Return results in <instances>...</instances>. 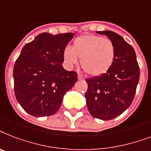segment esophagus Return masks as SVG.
<instances>
[{
  "mask_svg": "<svg viewBox=\"0 0 151 151\" xmlns=\"http://www.w3.org/2000/svg\"><path fill=\"white\" fill-rule=\"evenodd\" d=\"M78 79H79V80H84L85 79V78L83 76H81V75H78Z\"/></svg>",
  "mask_w": 151,
  "mask_h": 151,
  "instance_id": "esophagus-1",
  "label": "esophagus"
}]
</instances>
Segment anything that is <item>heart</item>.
Instances as JSON below:
<instances>
[{
	"label": "heart",
	"instance_id": "1",
	"mask_svg": "<svg viewBox=\"0 0 151 151\" xmlns=\"http://www.w3.org/2000/svg\"><path fill=\"white\" fill-rule=\"evenodd\" d=\"M115 58V47L108 38L96 35L86 34L76 37L72 47H66L63 59L66 65L72 68L78 63L83 71L91 76H100L109 69Z\"/></svg>",
	"mask_w": 151,
	"mask_h": 151
}]
</instances>
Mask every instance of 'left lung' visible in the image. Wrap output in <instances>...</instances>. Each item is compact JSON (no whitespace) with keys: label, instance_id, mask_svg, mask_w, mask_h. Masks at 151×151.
I'll use <instances>...</instances> for the list:
<instances>
[{"label":"left lung","instance_id":"left-lung-1","mask_svg":"<svg viewBox=\"0 0 151 151\" xmlns=\"http://www.w3.org/2000/svg\"><path fill=\"white\" fill-rule=\"evenodd\" d=\"M106 35L115 47L111 67L104 74L86 79L85 97L90 114L101 120H111L122 114L134 99L139 79V67L132 46L116 32L97 31Z\"/></svg>","mask_w":151,"mask_h":151}]
</instances>
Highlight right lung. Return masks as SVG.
I'll list each match as a JSON object with an SVG mask.
<instances>
[{
  "instance_id": "1",
  "label": "right lung",
  "mask_w": 151,
  "mask_h": 151,
  "mask_svg": "<svg viewBox=\"0 0 151 151\" xmlns=\"http://www.w3.org/2000/svg\"><path fill=\"white\" fill-rule=\"evenodd\" d=\"M72 32L40 33L24 46L14 66V95L27 113L50 116L60 108L64 95L77 82L76 72L64 69L63 51Z\"/></svg>"
}]
</instances>
